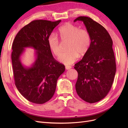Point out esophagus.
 Returning a JSON list of instances; mask_svg holds the SVG:
<instances>
[{
  "label": "esophagus",
  "mask_w": 128,
  "mask_h": 128,
  "mask_svg": "<svg viewBox=\"0 0 128 128\" xmlns=\"http://www.w3.org/2000/svg\"><path fill=\"white\" fill-rule=\"evenodd\" d=\"M65 68H66V69H67V70H69V69H70L72 67L70 66H66Z\"/></svg>",
  "instance_id": "1"
}]
</instances>
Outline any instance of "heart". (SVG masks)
I'll list each match as a JSON object with an SVG mask.
<instances>
[{
  "mask_svg": "<svg viewBox=\"0 0 128 128\" xmlns=\"http://www.w3.org/2000/svg\"><path fill=\"white\" fill-rule=\"evenodd\" d=\"M58 33L62 42L68 41L66 44L68 50L59 58L61 62L70 65L77 60L79 55L83 56L88 52L91 39L86 29H80L78 26L68 23L60 27ZM48 44L50 50L56 56L61 54L62 45L54 34L52 33L48 36Z\"/></svg>",
  "mask_w": 128,
  "mask_h": 128,
  "instance_id": "heart-1",
  "label": "heart"
}]
</instances>
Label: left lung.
<instances>
[{
	"instance_id": "obj_1",
	"label": "left lung",
	"mask_w": 128,
	"mask_h": 128,
	"mask_svg": "<svg viewBox=\"0 0 128 128\" xmlns=\"http://www.w3.org/2000/svg\"><path fill=\"white\" fill-rule=\"evenodd\" d=\"M90 36V46L82 59L75 64L78 72L75 84L77 94L85 102L94 103L109 92L115 75L113 41L106 29L90 18L80 16Z\"/></svg>"
}]
</instances>
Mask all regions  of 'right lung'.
<instances>
[{"label": "right lung", "mask_w": 128, "mask_h": 128, "mask_svg": "<svg viewBox=\"0 0 128 128\" xmlns=\"http://www.w3.org/2000/svg\"><path fill=\"white\" fill-rule=\"evenodd\" d=\"M61 20H37L19 31L12 45V61L15 84L28 101L42 104L52 98L58 78L65 70L64 66L53 58L48 37ZM26 47L36 50V60L32 67H24L20 57Z\"/></svg>", "instance_id": "add662e5"}]
</instances>
